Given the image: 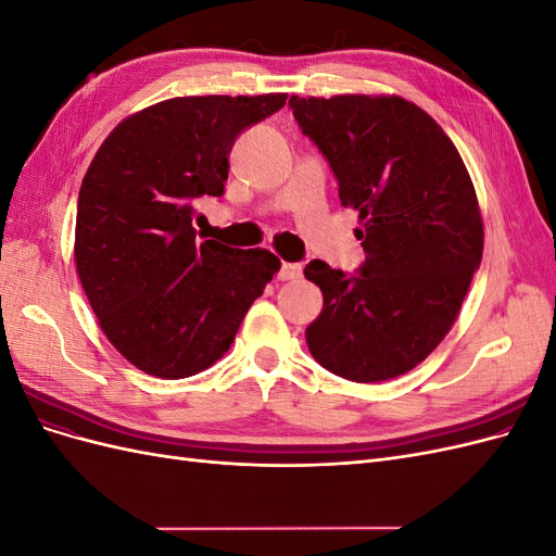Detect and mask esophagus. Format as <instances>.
I'll return each mask as SVG.
<instances>
[{
    "label": "esophagus",
    "mask_w": 556,
    "mask_h": 556,
    "mask_svg": "<svg viewBox=\"0 0 556 556\" xmlns=\"http://www.w3.org/2000/svg\"><path fill=\"white\" fill-rule=\"evenodd\" d=\"M301 276V264H292V262H282L278 278L280 280H294Z\"/></svg>",
    "instance_id": "1"
}]
</instances>
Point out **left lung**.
<instances>
[{"label":"left lung","mask_w":556,"mask_h":556,"mask_svg":"<svg viewBox=\"0 0 556 556\" xmlns=\"http://www.w3.org/2000/svg\"><path fill=\"white\" fill-rule=\"evenodd\" d=\"M301 131L359 213L357 276L313 260L325 296L306 329L315 362L355 380L408 374L439 348L482 260L484 229L466 164L443 127L396 94L290 97Z\"/></svg>","instance_id":"left-lung-1"}]
</instances>
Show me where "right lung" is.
Listing matches in <instances>:
<instances>
[{"instance_id": "1", "label": "right lung", "mask_w": 556, "mask_h": 556, "mask_svg": "<svg viewBox=\"0 0 556 556\" xmlns=\"http://www.w3.org/2000/svg\"><path fill=\"white\" fill-rule=\"evenodd\" d=\"M288 94L174 97L127 115L78 192L74 262L121 355L143 374H201L233 343L280 260L197 239L199 197H223L239 134Z\"/></svg>"}]
</instances>
